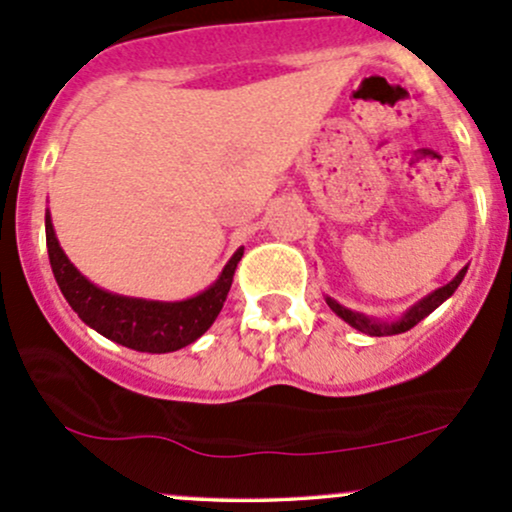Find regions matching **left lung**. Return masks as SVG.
<instances>
[{"mask_svg": "<svg viewBox=\"0 0 512 512\" xmlns=\"http://www.w3.org/2000/svg\"><path fill=\"white\" fill-rule=\"evenodd\" d=\"M464 274H467V267L460 269V274H457L455 279L450 281V284L440 286V289H436L433 293H428L426 298H421V301L416 303V305H411L407 313H404V315L399 317V320H395V322H380V320H375V317H368V315H363V313H356V310H349V308H344V305H339V303L334 301V298H330V296H327L325 301H327V305H330V308L334 310V313L342 317L344 322H349V325L354 327V330L363 332V334H370V337H387V334H402V332L411 330V327H414V325H419V322L424 320L426 315H431L433 310H436L440 303L448 301L452 293H455L457 286L462 284Z\"/></svg>", "mask_w": 512, "mask_h": 512, "instance_id": "1", "label": "left lung"}]
</instances>
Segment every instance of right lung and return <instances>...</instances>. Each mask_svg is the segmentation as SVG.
I'll return each instance as SVG.
<instances>
[{"instance_id": "obj_1", "label": "right lung", "mask_w": 512, "mask_h": 512, "mask_svg": "<svg viewBox=\"0 0 512 512\" xmlns=\"http://www.w3.org/2000/svg\"><path fill=\"white\" fill-rule=\"evenodd\" d=\"M45 238H48L50 267L55 274L62 296L72 305V310L88 327L108 337L110 342L127 346V349L144 351V354H168L182 346L197 342L204 332L214 325L221 313L223 301L231 291L233 274L243 257V248L228 260L219 279L207 291L195 298L175 303L144 301V298L117 296V293L98 289L86 279L79 269L69 262L60 248V240L52 228L50 211L45 214Z\"/></svg>"}]
</instances>
